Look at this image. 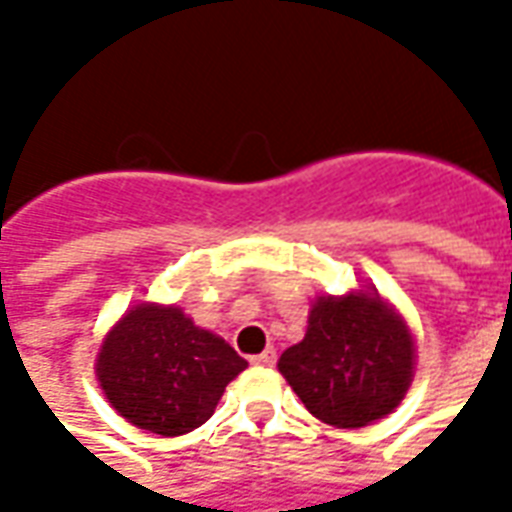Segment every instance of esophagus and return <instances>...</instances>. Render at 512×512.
Instances as JSON below:
<instances>
[{
	"instance_id": "34e87169",
	"label": "esophagus",
	"mask_w": 512,
	"mask_h": 512,
	"mask_svg": "<svg viewBox=\"0 0 512 512\" xmlns=\"http://www.w3.org/2000/svg\"><path fill=\"white\" fill-rule=\"evenodd\" d=\"M252 365H257V367H274V365H277V351H274V348H266L263 354L252 356Z\"/></svg>"
}]
</instances>
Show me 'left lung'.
Listing matches in <instances>:
<instances>
[{
    "label": "left lung",
    "mask_w": 512,
    "mask_h": 512,
    "mask_svg": "<svg viewBox=\"0 0 512 512\" xmlns=\"http://www.w3.org/2000/svg\"><path fill=\"white\" fill-rule=\"evenodd\" d=\"M277 367L312 417L334 428H365L406 397L414 340L376 290L321 296L304 340L290 345Z\"/></svg>",
    "instance_id": "1"
}]
</instances>
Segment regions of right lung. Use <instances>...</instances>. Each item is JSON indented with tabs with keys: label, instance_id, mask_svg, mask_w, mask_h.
<instances>
[{
	"label": "right lung",
	"instance_id": "obj_1",
	"mask_svg": "<svg viewBox=\"0 0 512 512\" xmlns=\"http://www.w3.org/2000/svg\"><path fill=\"white\" fill-rule=\"evenodd\" d=\"M246 359L194 326L180 307L139 304L106 334L95 373L106 400L131 425L183 436L208 422Z\"/></svg>",
	"mask_w": 512,
	"mask_h": 512
}]
</instances>
